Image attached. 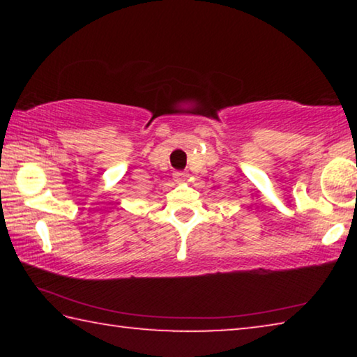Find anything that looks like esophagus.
<instances>
[{
    "instance_id": "obj_1",
    "label": "esophagus",
    "mask_w": 357,
    "mask_h": 357,
    "mask_svg": "<svg viewBox=\"0 0 357 357\" xmlns=\"http://www.w3.org/2000/svg\"><path fill=\"white\" fill-rule=\"evenodd\" d=\"M187 178H189V174L184 172L174 173V181H178V183H184V181H187Z\"/></svg>"
}]
</instances>
